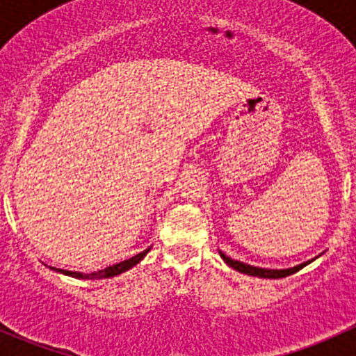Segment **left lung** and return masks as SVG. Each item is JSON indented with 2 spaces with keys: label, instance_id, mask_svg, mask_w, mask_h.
Here are the masks:
<instances>
[{
  "label": "left lung",
  "instance_id": "1",
  "mask_svg": "<svg viewBox=\"0 0 356 356\" xmlns=\"http://www.w3.org/2000/svg\"><path fill=\"white\" fill-rule=\"evenodd\" d=\"M220 257L224 258L225 264L229 265V267H232L234 270L241 272V274H248V275H253V277H264V279H282V277H288V275L294 274V272L301 270V268L305 267V265H308L310 261L314 260H308L305 261V264H300L296 265V267H291V268H281V270H275V268H261V267H253V265H248V264H243V261H238V260H232V258L225 257L224 253L220 251Z\"/></svg>",
  "mask_w": 356,
  "mask_h": 356
}]
</instances>
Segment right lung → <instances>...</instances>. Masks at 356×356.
Listing matches in <instances>:
<instances>
[{
    "label": "right lung",
    "mask_w": 356,
    "mask_h": 356,
    "mask_svg": "<svg viewBox=\"0 0 356 356\" xmlns=\"http://www.w3.org/2000/svg\"><path fill=\"white\" fill-rule=\"evenodd\" d=\"M148 251H149V248H148V250L141 251V253H138L136 257L129 258V260L120 261V264L110 265V267L103 268V270L91 272V274H82V272H72V270H62V268H55V267H51V268H53V270L60 272V274L70 275V277H75V279H106V277H113V275L122 274V272L129 270V268H132L134 265H138L139 261H141L143 258L146 257V253H148Z\"/></svg>",
    "instance_id": "1"
}]
</instances>
